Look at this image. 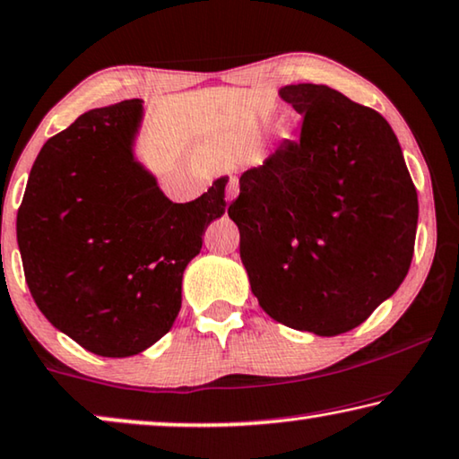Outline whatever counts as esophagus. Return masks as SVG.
<instances>
[{
  "mask_svg": "<svg viewBox=\"0 0 459 459\" xmlns=\"http://www.w3.org/2000/svg\"><path fill=\"white\" fill-rule=\"evenodd\" d=\"M238 192H240V184H238L236 178H230L228 192H225V201H228V203L234 201V198L238 196Z\"/></svg>",
  "mask_w": 459,
  "mask_h": 459,
  "instance_id": "34e87169",
  "label": "esophagus"
}]
</instances>
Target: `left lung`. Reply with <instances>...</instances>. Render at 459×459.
<instances>
[{
  "instance_id": "8db88e82",
  "label": "left lung",
  "mask_w": 459,
  "mask_h": 459,
  "mask_svg": "<svg viewBox=\"0 0 459 459\" xmlns=\"http://www.w3.org/2000/svg\"><path fill=\"white\" fill-rule=\"evenodd\" d=\"M279 97L302 119L240 176L228 215L261 308L285 327L331 337L358 327L408 275L418 196L381 114L325 84Z\"/></svg>"
}]
</instances>
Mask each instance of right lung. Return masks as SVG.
<instances>
[{
	"label": "right lung",
	"instance_id": "right-lung-1",
	"mask_svg": "<svg viewBox=\"0 0 459 459\" xmlns=\"http://www.w3.org/2000/svg\"><path fill=\"white\" fill-rule=\"evenodd\" d=\"M143 101L91 109L51 136L18 209L24 277L53 327L105 358L141 354L182 307L184 269L225 213V184L171 203L134 157Z\"/></svg>",
	"mask_w": 459,
	"mask_h": 459
}]
</instances>
